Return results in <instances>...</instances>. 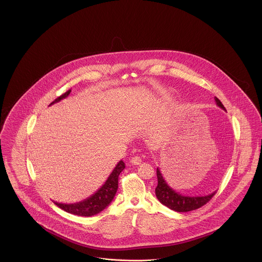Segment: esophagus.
<instances>
[{"mask_svg": "<svg viewBox=\"0 0 262 262\" xmlns=\"http://www.w3.org/2000/svg\"><path fill=\"white\" fill-rule=\"evenodd\" d=\"M141 162H142V160L139 156H135L129 160V163L133 165H139V164H141Z\"/></svg>", "mask_w": 262, "mask_h": 262, "instance_id": "1", "label": "esophagus"}]
</instances>
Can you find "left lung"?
<instances>
[{
	"label": "left lung",
	"instance_id": "8db88e82",
	"mask_svg": "<svg viewBox=\"0 0 262 262\" xmlns=\"http://www.w3.org/2000/svg\"><path fill=\"white\" fill-rule=\"evenodd\" d=\"M216 105L221 109L225 110V107L221 103L217 97L214 98ZM158 185L155 189V193L158 200L168 207V209L176 210L178 212H187L190 210L199 209L206 205L209 200L211 199L215 192L207 195V196H197V197H190V196H183L176 192L172 188H170L163 178L160 169L157 168Z\"/></svg>",
	"mask_w": 262,
	"mask_h": 262
}]
</instances>
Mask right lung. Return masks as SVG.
<instances>
[{
	"instance_id": "add662e5",
	"label": "right lung",
	"mask_w": 262,
	"mask_h": 262,
	"mask_svg": "<svg viewBox=\"0 0 262 262\" xmlns=\"http://www.w3.org/2000/svg\"><path fill=\"white\" fill-rule=\"evenodd\" d=\"M70 93L71 90L67 91L65 94H61L56 99H54V101L51 105L67 97ZM125 168V163L123 161H120L109 176V178L105 181L104 184L88 199L75 204H60L56 202H54V204L65 211L80 216H92L96 213H99L114 199L118 189L119 174Z\"/></svg>"
}]
</instances>
